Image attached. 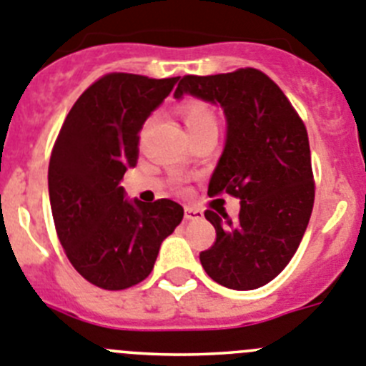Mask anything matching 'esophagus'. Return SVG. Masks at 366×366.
Listing matches in <instances>:
<instances>
[{"instance_id":"esophagus-1","label":"esophagus","mask_w":366,"mask_h":366,"mask_svg":"<svg viewBox=\"0 0 366 366\" xmlns=\"http://www.w3.org/2000/svg\"><path fill=\"white\" fill-rule=\"evenodd\" d=\"M185 219L187 221H199V219H203V212L197 209H192V207H185Z\"/></svg>"}]
</instances>
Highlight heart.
Returning a JSON list of instances; mask_svg holds the SVG:
<instances>
[{
	"instance_id": "obj_1",
	"label": "heart",
	"mask_w": 366,
	"mask_h": 366,
	"mask_svg": "<svg viewBox=\"0 0 366 366\" xmlns=\"http://www.w3.org/2000/svg\"><path fill=\"white\" fill-rule=\"evenodd\" d=\"M181 114H183V122H185L187 127L203 122V119H209V117H214L212 112H210L203 103H196V102L183 105Z\"/></svg>"
}]
</instances>
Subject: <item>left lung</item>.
I'll return each instance as SVG.
<instances>
[{
    "label": "left lung",
    "mask_w": 366,
    "mask_h": 366,
    "mask_svg": "<svg viewBox=\"0 0 366 366\" xmlns=\"http://www.w3.org/2000/svg\"><path fill=\"white\" fill-rule=\"evenodd\" d=\"M194 96L223 109L224 147L210 196L239 197V217L207 210L216 243L199 254L205 272L232 290L272 281L300 247L314 207L308 134L283 90L256 69L185 76L174 98Z\"/></svg>",
    "instance_id": "8db88e82"
}]
</instances>
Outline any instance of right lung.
<instances>
[{
    "instance_id": "add662e5",
    "label": "right lung",
    "mask_w": 366,
    "mask_h": 366,
    "mask_svg": "<svg viewBox=\"0 0 366 366\" xmlns=\"http://www.w3.org/2000/svg\"><path fill=\"white\" fill-rule=\"evenodd\" d=\"M179 78L114 72L74 103L49 163L54 224L72 267L92 285L123 290L152 272L183 219L172 199H129L122 179L139 156V132Z\"/></svg>"
}]
</instances>
